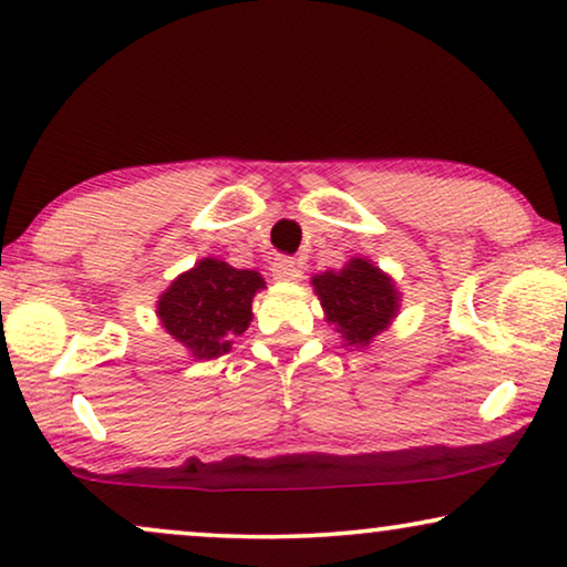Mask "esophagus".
<instances>
[{
	"label": "esophagus",
	"instance_id": "obj_1",
	"mask_svg": "<svg viewBox=\"0 0 567 567\" xmlns=\"http://www.w3.org/2000/svg\"><path fill=\"white\" fill-rule=\"evenodd\" d=\"M270 270H274V278H278V281H299L301 278V266L289 255H278Z\"/></svg>",
	"mask_w": 567,
	"mask_h": 567
}]
</instances>
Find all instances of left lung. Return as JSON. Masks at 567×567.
<instances>
[{"label": "left lung", "mask_w": 567, "mask_h": 567, "mask_svg": "<svg viewBox=\"0 0 567 567\" xmlns=\"http://www.w3.org/2000/svg\"><path fill=\"white\" fill-rule=\"evenodd\" d=\"M315 291L328 320L348 346L371 343V338L390 324L400 301L390 278L361 258L351 260L338 274L328 270L317 276Z\"/></svg>", "instance_id": "left-lung-1"}]
</instances>
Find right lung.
<instances>
[{"label":"right lung","instance_id":"add662e5","mask_svg":"<svg viewBox=\"0 0 567 567\" xmlns=\"http://www.w3.org/2000/svg\"><path fill=\"white\" fill-rule=\"evenodd\" d=\"M262 286L266 281L255 270H237L206 258L175 278L162 293L157 315L169 336L181 340L196 359H216L247 330L252 297Z\"/></svg>","mask_w":567,"mask_h":567}]
</instances>
